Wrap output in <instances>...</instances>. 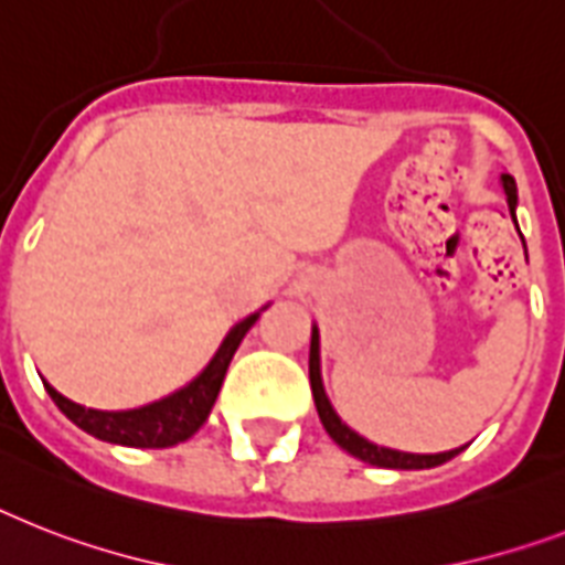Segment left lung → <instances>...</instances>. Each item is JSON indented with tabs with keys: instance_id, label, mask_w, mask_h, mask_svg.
I'll return each mask as SVG.
<instances>
[{
	"instance_id": "8db88e82",
	"label": "left lung",
	"mask_w": 565,
	"mask_h": 565,
	"mask_svg": "<svg viewBox=\"0 0 565 565\" xmlns=\"http://www.w3.org/2000/svg\"><path fill=\"white\" fill-rule=\"evenodd\" d=\"M502 188H505L508 196V209H516V182H513L511 173H502ZM516 223V220H513ZM310 388H313V401H316V412L322 417V426L328 429V435L339 447L351 452L360 461H369L374 467H392V470H426V467H438L449 458H456L458 452L465 447L449 449V452H438V456H415V452H401V449H388V447H377V444L365 441L362 435H356L354 429H348L339 415L330 406L328 394L322 388V374H319V330L313 328V339H310Z\"/></svg>"
}]
</instances>
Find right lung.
<instances>
[{
  "instance_id": "1",
  "label": "right lung",
  "mask_w": 565,
  "mask_h": 565,
  "mask_svg": "<svg viewBox=\"0 0 565 565\" xmlns=\"http://www.w3.org/2000/svg\"><path fill=\"white\" fill-rule=\"evenodd\" d=\"M258 313L243 319L241 324L228 330V337L223 339V345L214 354V360L209 362V369L188 383L185 388H179L177 394L164 397V401H156L150 406H141V409L130 412H98V409H84L77 406L68 397L52 388L45 383V392L52 394V401L57 403V409L77 424L84 433L95 435L100 441L121 444V447H148V449H162L173 447L179 441H188L191 435L205 424L211 406L217 401L220 386H223V377H226V369L232 356H235L241 339L246 337V330L255 324Z\"/></svg>"
}]
</instances>
